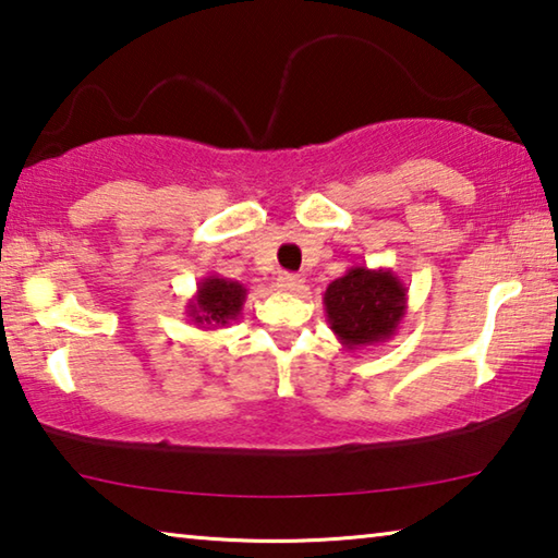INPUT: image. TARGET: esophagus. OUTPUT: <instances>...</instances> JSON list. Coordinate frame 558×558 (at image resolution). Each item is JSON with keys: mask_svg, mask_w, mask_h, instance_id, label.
Instances as JSON below:
<instances>
[{"mask_svg": "<svg viewBox=\"0 0 558 558\" xmlns=\"http://www.w3.org/2000/svg\"><path fill=\"white\" fill-rule=\"evenodd\" d=\"M302 280L300 276H295V272H282V276L278 278V288L282 292H300L302 290Z\"/></svg>", "mask_w": 558, "mask_h": 558, "instance_id": "34e87169", "label": "esophagus"}]
</instances>
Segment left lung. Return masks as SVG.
Segmentation results:
<instances>
[{
  "label": "left lung",
  "instance_id": "obj_1",
  "mask_svg": "<svg viewBox=\"0 0 558 558\" xmlns=\"http://www.w3.org/2000/svg\"><path fill=\"white\" fill-rule=\"evenodd\" d=\"M329 329L349 352L389 342L409 310V288L391 268L352 266L325 290Z\"/></svg>",
  "mask_w": 558,
  "mask_h": 558
}]
</instances>
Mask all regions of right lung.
I'll return each mask as SVG.
<instances>
[{
	"mask_svg": "<svg viewBox=\"0 0 558 558\" xmlns=\"http://www.w3.org/2000/svg\"><path fill=\"white\" fill-rule=\"evenodd\" d=\"M245 298H248V290L243 282L211 272L199 280L196 292L189 298L186 317L199 329L229 327L233 319H239Z\"/></svg>",
	"mask_w": 558,
	"mask_h": 558,
	"instance_id": "add662e5",
	"label": "right lung"
}]
</instances>
